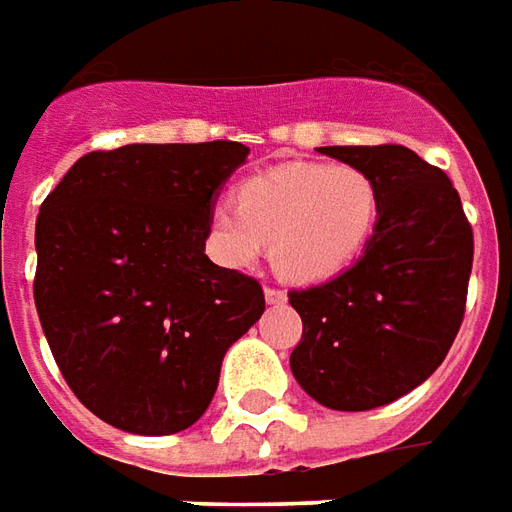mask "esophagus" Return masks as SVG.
<instances>
[{
	"mask_svg": "<svg viewBox=\"0 0 512 512\" xmlns=\"http://www.w3.org/2000/svg\"><path fill=\"white\" fill-rule=\"evenodd\" d=\"M264 298H267V303H284L287 301V292L278 290V287H264Z\"/></svg>",
	"mask_w": 512,
	"mask_h": 512,
	"instance_id": "esophagus-1",
	"label": "esophagus"
}]
</instances>
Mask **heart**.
<instances>
[{
  "label": "heart",
  "mask_w": 512,
  "mask_h": 512,
  "mask_svg": "<svg viewBox=\"0 0 512 512\" xmlns=\"http://www.w3.org/2000/svg\"><path fill=\"white\" fill-rule=\"evenodd\" d=\"M382 217L379 186L348 164H281L239 186L209 211L211 245L225 264L248 267L264 239L290 278L320 281L343 273L368 248Z\"/></svg>",
  "instance_id": "1"
}]
</instances>
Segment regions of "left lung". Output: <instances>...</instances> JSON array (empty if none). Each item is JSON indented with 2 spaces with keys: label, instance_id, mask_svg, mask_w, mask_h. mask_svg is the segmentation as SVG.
I'll list each match as a JSON object with an SVG mask.
<instances>
[{
  "label": "left lung",
  "instance_id": "8db88e82",
  "mask_svg": "<svg viewBox=\"0 0 512 512\" xmlns=\"http://www.w3.org/2000/svg\"><path fill=\"white\" fill-rule=\"evenodd\" d=\"M368 172L382 217L357 262L290 290L303 334L295 379L329 410L384 407L426 382L463 326L474 231L443 169L401 144L320 147Z\"/></svg>",
  "mask_w": 512,
  "mask_h": 512
}]
</instances>
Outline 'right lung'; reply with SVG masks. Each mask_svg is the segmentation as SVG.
<instances>
[{
    "label": "right lung",
    "instance_id": "add662e5",
    "mask_svg": "<svg viewBox=\"0 0 512 512\" xmlns=\"http://www.w3.org/2000/svg\"><path fill=\"white\" fill-rule=\"evenodd\" d=\"M250 150L125 144L74 164L35 220L33 298L72 393L105 424L175 435L206 412L228 345L262 317L253 276L203 253Z\"/></svg>",
    "mask_w": 512,
    "mask_h": 512
}]
</instances>
